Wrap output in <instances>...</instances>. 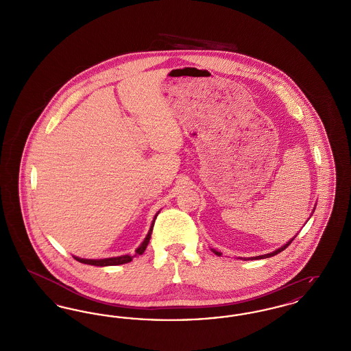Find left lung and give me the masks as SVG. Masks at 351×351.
Instances as JSON below:
<instances>
[{"label":"left lung","instance_id":"8db88e82","mask_svg":"<svg viewBox=\"0 0 351 351\" xmlns=\"http://www.w3.org/2000/svg\"><path fill=\"white\" fill-rule=\"evenodd\" d=\"M293 239H295V237H293V238H292V239H291V241H289V242H287V243H285V245H284V246H282V247H279V249H278V250H275V251H272V252H269V254H265V255H258V256H251V258H241V259H243V261H249V259H250V261H254V259H265V258H269V256H274V255H276V254H279V252H282V251H283L284 249H287V247H288V246H289V245H291V242H292V241H293ZM212 251H213V252H215V254H216V255H218V256H219V255H221V252H218V251L213 250V249H212Z\"/></svg>","mask_w":351,"mask_h":351}]
</instances>
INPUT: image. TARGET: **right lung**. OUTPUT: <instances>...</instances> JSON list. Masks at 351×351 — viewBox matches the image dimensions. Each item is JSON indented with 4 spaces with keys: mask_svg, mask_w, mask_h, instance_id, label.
<instances>
[{
    "mask_svg": "<svg viewBox=\"0 0 351 351\" xmlns=\"http://www.w3.org/2000/svg\"><path fill=\"white\" fill-rule=\"evenodd\" d=\"M159 213L155 215V217L152 219V223H151L150 230L146 235L145 241L141 243V246L135 250V255H122V256H114V258H105V259H84V258H77V256H73L77 262L84 263V265H90V266H99V267H104V266H118V265H123V263H129L133 261L134 256L136 255H142L149 242H150L151 233H152V228H154V223H155V218Z\"/></svg>",
    "mask_w": 351,
    "mask_h": 351,
    "instance_id": "right-lung-1",
    "label": "right lung"
}]
</instances>
